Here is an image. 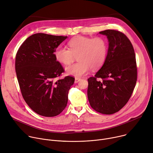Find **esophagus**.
I'll use <instances>...</instances> for the list:
<instances>
[{"label": "esophagus", "mask_w": 153, "mask_h": 153, "mask_svg": "<svg viewBox=\"0 0 153 153\" xmlns=\"http://www.w3.org/2000/svg\"><path fill=\"white\" fill-rule=\"evenodd\" d=\"M80 80H81L80 78H75V83H78V82H79Z\"/></svg>", "instance_id": "1"}]
</instances>
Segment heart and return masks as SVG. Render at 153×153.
<instances>
[{"label": "heart", "instance_id": "1", "mask_svg": "<svg viewBox=\"0 0 153 153\" xmlns=\"http://www.w3.org/2000/svg\"><path fill=\"white\" fill-rule=\"evenodd\" d=\"M68 49L58 46L55 50L56 60L63 65L72 63L77 57L79 61L65 68L67 74L76 77L85 75L91 68L97 70L106 61L108 42L103 37L95 38L77 36L68 42Z\"/></svg>", "mask_w": 153, "mask_h": 153}]
</instances>
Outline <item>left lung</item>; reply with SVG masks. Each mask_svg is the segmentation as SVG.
<instances>
[{
  "mask_svg": "<svg viewBox=\"0 0 153 153\" xmlns=\"http://www.w3.org/2000/svg\"><path fill=\"white\" fill-rule=\"evenodd\" d=\"M99 33L108 39V54L94 76L88 79V97L94 110L111 114L120 111L132 96L137 78L135 54L123 33L108 29Z\"/></svg>",
  "mask_w": 153,
  "mask_h": 153,
  "instance_id": "left-lung-1",
  "label": "left lung"
}]
</instances>
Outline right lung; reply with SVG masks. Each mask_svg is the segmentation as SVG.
<instances>
[{
    "label": "right lung",
    "instance_id": "obj_1",
    "mask_svg": "<svg viewBox=\"0 0 153 153\" xmlns=\"http://www.w3.org/2000/svg\"><path fill=\"white\" fill-rule=\"evenodd\" d=\"M67 36L37 33L29 37L16 53L15 70L22 96L36 113L53 117L66 107L68 91L75 78H57L64 70L54 57Z\"/></svg>",
    "mask_w": 153,
    "mask_h": 153
}]
</instances>
